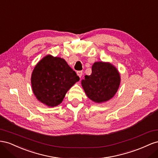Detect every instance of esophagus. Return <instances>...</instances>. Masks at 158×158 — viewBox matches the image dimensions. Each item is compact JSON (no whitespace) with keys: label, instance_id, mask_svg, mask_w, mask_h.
Segmentation results:
<instances>
[{"label":"esophagus","instance_id":"34e87169","mask_svg":"<svg viewBox=\"0 0 158 158\" xmlns=\"http://www.w3.org/2000/svg\"><path fill=\"white\" fill-rule=\"evenodd\" d=\"M77 75L81 78L83 75V71H78L77 72Z\"/></svg>","mask_w":158,"mask_h":158}]
</instances>
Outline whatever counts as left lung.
<instances>
[{
  "label": "left lung",
  "mask_w": 158,
  "mask_h": 158,
  "mask_svg": "<svg viewBox=\"0 0 158 158\" xmlns=\"http://www.w3.org/2000/svg\"><path fill=\"white\" fill-rule=\"evenodd\" d=\"M120 81V75L113 65L96 62L92 67L91 74L85 75L81 84L90 99L96 102H103L114 95Z\"/></svg>",
  "instance_id": "8db88e82"
}]
</instances>
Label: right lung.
I'll list each match as a JSON object with an SVG mask.
<instances>
[{"label":"right lung","mask_w":158,"mask_h":158,"mask_svg":"<svg viewBox=\"0 0 158 158\" xmlns=\"http://www.w3.org/2000/svg\"><path fill=\"white\" fill-rule=\"evenodd\" d=\"M75 71L60 57L47 56L35 67L31 74V87L38 100L56 106L64 98L67 91L78 81Z\"/></svg>","instance_id":"add662e5"}]
</instances>
